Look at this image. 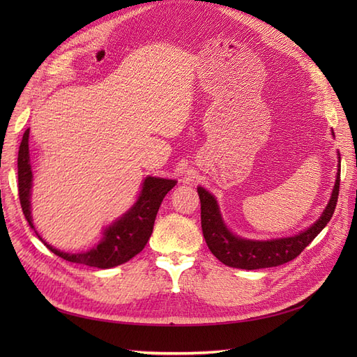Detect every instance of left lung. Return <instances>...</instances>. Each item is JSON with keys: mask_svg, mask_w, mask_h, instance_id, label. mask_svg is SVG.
Wrapping results in <instances>:
<instances>
[{"mask_svg": "<svg viewBox=\"0 0 357 357\" xmlns=\"http://www.w3.org/2000/svg\"><path fill=\"white\" fill-rule=\"evenodd\" d=\"M340 172L341 156L338 164L337 181H335L331 199L325 211H323V214L314 225H311L308 229L299 232L295 236L268 241L244 240L234 235L226 228L222 220L218 201H215L210 192L198 188V195L201 199V226L205 243H207L211 253L222 264L232 268L261 269L278 266L291 261V259L299 256L301 252L316 238L333 215L340 193Z\"/></svg>", "mask_w": 357, "mask_h": 357, "instance_id": "obj_1", "label": "left lung"}]
</instances>
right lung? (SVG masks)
Returning a JSON list of instances; mask_svg holds the SVG:
<instances>
[{"mask_svg": "<svg viewBox=\"0 0 357 357\" xmlns=\"http://www.w3.org/2000/svg\"><path fill=\"white\" fill-rule=\"evenodd\" d=\"M29 129H26L22 143L19 146L17 155V180H19V199L20 207L25 214L31 228H34L31 218V186H32V171L29 164V147H28ZM176 180L146 177L143 189L132 208L121 219L116 220L109 228H105L104 236L100 244H96L92 250L84 253H66L58 248H53L46 241L45 243L52 253L66 259L73 264H82L95 268H113L122 265L132 259L135 255L143 250L147 244L150 235L153 232V225L162 199L167 193L176 186Z\"/></svg>", "mask_w": 357, "mask_h": 357, "instance_id": "1", "label": "right lung"}]
</instances>
